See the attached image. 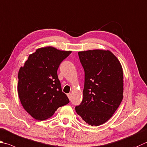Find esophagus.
<instances>
[{
    "instance_id": "1",
    "label": "esophagus",
    "mask_w": 147,
    "mask_h": 147,
    "mask_svg": "<svg viewBox=\"0 0 147 147\" xmlns=\"http://www.w3.org/2000/svg\"><path fill=\"white\" fill-rule=\"evenodd\" d=\"M67 96H68V98H69V99L71 100V96H72V94H71V93H69V94H67Z\"/></svg>"
}]
</instances>
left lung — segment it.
<instances>
[{
  "label": "left lung",
  "mask_w": 147,
  "mask_h": 147,
  "mask_svg": "<svg viewBox=\"0 0 147 147\" xmlns=\"http://www.w3.org/2000/svg\"><path fill=\"white\" fill-rule=\"evenodd\" d=\"M85 72L84 98L75 110L84 121L99 126L113 116L123 100L121 63L109 50L78 52Z\"/></svg>",
  "instance_id": "1"
}]
</instances>
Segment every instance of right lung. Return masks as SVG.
<instances>
[{"label": "right lung", "mask_w": 147, "mask_h": 147, "mask_svg": "<svg viewBox=\"0 0 147 147\" xmlns=\"http://www.w3.org/2000/svg\"><path fill=\"white\" fill-rule=\"evenodd\" d=\"M71 51L53 47L40 48L29 56L18 74V94L24 109L37 120L51 117L69 103L62 90L57 70Z\"/></svg>", "instance_id": "1"}]
</instances>
